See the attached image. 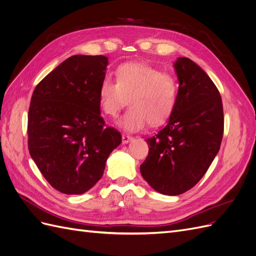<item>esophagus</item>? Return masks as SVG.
I'll list each match as a JSON object with an SVG mask.
<instances>
[{
    "mask_svg": "<svg viewBox=\"0 0 256 256\" xmlns=\"http://www.w3.org/2000/svg\"><path fill=\"white\" fill-rule=\"evenodd\" d=\"M134 140V138L131 136H128V134H122V144H127L129 142H131Z\"/></svg>",
    "mask_w": 256,
    "mask_h": 256,
    "instance_id": "obj_1",
    "label": "esophagus"
}]
</instances>
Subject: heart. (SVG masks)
I'll return each instance as SVG.
<instances>
[{"label": "heart", "instance_id": "b5f03b06", "mask_svg": "<svg viewBox=\"0 0 256 256\" xmlns=\"http://www.w3.org/2000/svg\"><path fill=\"white\" fill-rule=\"evenodd\" d=\"M177 92L176 80L171 74L150 65L127 63L116 69L115 81L102 80L98 96L102 112L110 118L118 116L128 102L130 108L118 125L136 132L143 129L147 122L150 126L164 124L174 110Z\"/></svg>", "mask_w": 256, "mask_h": 256}]
</instances>
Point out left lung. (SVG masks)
Returning a JSON list of instances; mask_svg holds the SVG:
<instances>
[{"label":"left lung","instance_id":"8db88e82","mask_svg":"<svg viewBox=\"0 0 256 256\" xmlns=\"http://www.w3.org/2000/svg\"><path fill=\"white\" fill-rule=\"evenodd\" d=\"M180 86L174 110L157 134L146 138L144 180L166 196L190 190L220 150L224 118L220 92L208 74L188 58L174 63Z\"/></svg>","mask_w":256,"mask_h":256}]
</instances>
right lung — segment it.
Masks as SVG:
<instances>
[{
  "label": "right lung",
  "mask_w": 256,
  "mask_h": 256,
  "mask_svg": "<svg viewBox=\"0 0 256 256\" xmlns=\"http://www.w3.org/2000/svg\"><path fill=\"white\" fill-rule=\"evenodd\" d=\"M108 58L74 56L37 84L28 116L30 154L54 189L82 194L102 177L122 143L100 115L99 88Z\"/></svg>",
  "instance_id": "1"
}]
</instances>
